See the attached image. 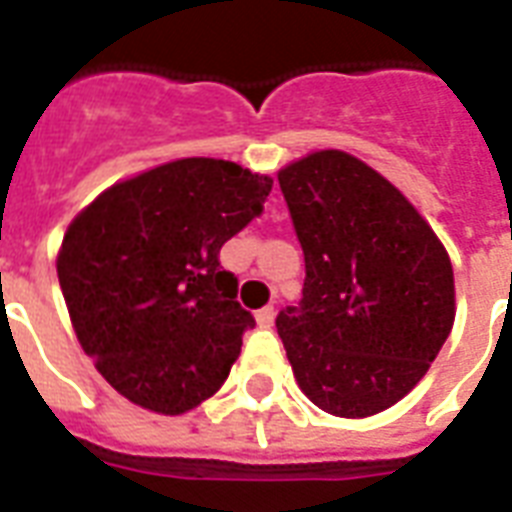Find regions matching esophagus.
<instances>
[{
  "instance_id": "esophagus-1",
  "label": "esophagus",
  "mask_w": 512,
  "mask_h": 512,
  "mask_svg": "<svg viewBox=\"0 0 512 512\" xmlns=\"http://www.w3.org/2000/svg\"><path fill=\"white\" fill-rule=\"evenodd\" d=\"M256 320L264 327L272 325V322H275V306H264V309H259V312H256Z\"/></svg>"
}]
</instances>
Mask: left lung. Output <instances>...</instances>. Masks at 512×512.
<instances>
[{"label":"left lung","instance_id":"obj_1","mask_svg":"<svg viewBox=\"0 0 512 512\" xmlns=\"http://www.w3.org/2000/svg\"><path fill=\"white\" fill-rule=\"evenodd\" d=\"M306 280L277 314L298 386L320 410L367 418L423 378L455 322L439 237L367 163L322 150L277 174Z\"/></svg>","mask_w":512,"mask_h":512}]
</instances>
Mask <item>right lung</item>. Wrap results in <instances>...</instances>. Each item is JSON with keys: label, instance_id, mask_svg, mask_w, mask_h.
Returning <instances> with one entry per match:
<instances>
[{"label": "right lung", "instance_id": "add662e5", "mask_svg": "<svg viewBox=\"0 0 512 512\" xmlns=\"http://www.w3.org/2000/svg\"><path fill=\"white\" fill-rule=\"evenodd\" d=\"M272 179L182 158L92 200L71 222L57 280L81 349L118 394L179 415L216 394L256 325L219 251L261 216Z\"/></svg>", "mask_w": 512, "mask_h": 512}]
</instances>
